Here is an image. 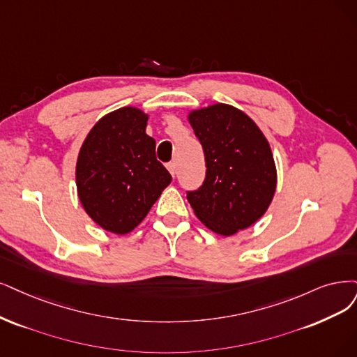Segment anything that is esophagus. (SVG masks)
<instances>
[{
    "label": "esophagus",
    "mask_w": 357,
    "mask_h": 357,
    "mask_svg": "<svg viewBox=\"0 0 357 357\" xmlns=\"http://www.w3.org/2000/svg\"><path fill=\"white\" fill-rule=\"evenodd\" d=\"M167 169H169V172H170V175L175 176V174H176V163H175V162L167 163Z\"/></svg>",
    "instance_id": "esophagus-1"
}]
</instances>
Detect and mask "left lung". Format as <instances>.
I'll use <instances>...</instances> for the list:
<instances>
[{"label":"left lung","instance_id":"left-lung-1","mask_svg":"<svg viewBox=\"0 0 357 357\" xmlns=\"http://www.w3.org/2000/svg\"><path fill=\"white\" fill-rule=\"evenodd\" d=\"M188 119L207 167L203 185L187 191L195 216L225 236L252 227L265 215L276 188L268 139L252 119L228 104L191 112Z\"/></svg>","mask_w":357,"mask_h":357}]
</instances>
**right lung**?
<instances>
[{"instance_id":"add662e5","label":"right lung","mask_w":357,"mask_h":357,"mask_svg":"<svg viewBox=\"0 0 357 357\" xmlns=\"http://www.w3.org/2000/svg\"><path fill=\"white\" fill-rule=\"evenodd\" d=\"M147 119L135 107L105 114L79 151V200L92 220L117 235L138 227L172 181L145 134Z\"/></svg>"}]
</instances>
